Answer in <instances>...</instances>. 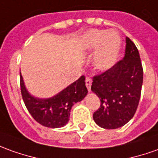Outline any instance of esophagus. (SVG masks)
<instances>
[{"label":"esophagus","mask_w":158,"mask_h":158,"mask_svg":"<svg viewBox=\"0 0 158 158\" xmlns=\"http://www.w3.org/2000/svg\"><path fill=\"white\" fill-rule=\"evenodd\" d=\"M86 87H87V89L89 91L91 90V84H92V80L90 79L89 77H86Z\"/></svg>","instance_id":"obj_1"}]
</instances>
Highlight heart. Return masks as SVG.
Returning a JSON list of instances; mask_svg holds the SVG:
<instances>
[{
	"label": "heart",
	"mask_w": 158,
	"mask_h": 158,
	"mask_svg": "<svg viewBox=\"0 0 158 158\" xmlns=\"http://www.w3.org/2000/svg\"><path fill=\"white\" fill-rule=\"evenodd\" d=\"M79 45L86 52L95 50L93 55L94 66L100 70H106L118 60L121 38L114 31L91 29L81 36Z\"/></svg>",
	"instance_id": "1"
}]
</instances>
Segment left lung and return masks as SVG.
I'll use <instances>...</instances> for the list:
<instances>
[{"instance_id":"obj_1","label":"left lung","mask_w":158,"mask_h":158,"mask_svg":"<svg viewBox=\"0 0 158 158\" xmlns=\"http://www.w3.org/2000/svg\"><path fill=\"white\" fill-rule=\"evenodd\" d=\"M126 53L122 60L93 78L92 92L101 101L93 114L94 122L104 129H117L134 116L139 106L143 84V68L138 49L126 39Z\"/></svg>"}]
</instances>
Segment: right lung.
Returning <instances> with one entry per match:
<instances>
[{"instance_id": "1", "label": "right lung", "mask_w": 158, "mask_h": 158, "mask_svg": "<svg viewBox=\"0 0 158 158\" xmlns=\"http://www.w3.org/2000/svg\"><path fill=\"white\" fill-rule=\"evenodd\" d=\"M20 89L24 103L32 118L50 128L64 127L69 120L72 106L82 101L88 94L84 76L52 97L39 98L28 92L20 74Z\"/></svg>"}]
</instances>
